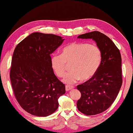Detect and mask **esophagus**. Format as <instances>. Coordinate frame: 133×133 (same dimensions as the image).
<instances>
[{"label":"esophagus","mask_w":133,"mask_h":133,"mask_svg":"<svg viewBox=\"0 0 133 133\" xmlns=\"http://www.w3.org/2000/svg\"><path fill=\"white\" fill-rule=\"evenodd\" d=\"M74 87L71 86V85H66L65 86V90L66 91H69L72 89H73Z\"/></svg>","instance_id":"1"}]
</instances>
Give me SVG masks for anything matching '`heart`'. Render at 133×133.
<instances>
[{
	"instance_id": "1",
	"label": "heart",
	"mask_w": 133,
	"mask_h": 133,
	"mask_svg": "<svg viewBox=\"0 0 133 133\" xmlns=\"http://www.w3.org/2000/svg\"><path fill=\"white\" fill-rule=\"evenodd\" d=\"M100 48L86 43H72L64 47L61 54H54L51 58V66L59 78L64 75L68 64L71 71L66 74L63 82L73 84L79 80H88L93 77L102 63Z\"/></svg>"
}]
</instances>
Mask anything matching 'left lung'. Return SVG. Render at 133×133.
<instances>
[{
    "label": "left lung",
    "mask_w": 133,
    "mask_h": 133,
    "mask_svg": "<svg viewBox=\"0 0 133 133\" xmlns=\"http://www.w3.org/2000/svg\"><path fill=\"white\" fill-rule=\"evenodd\" d=\"M78 38L92 39L102 52V63L96 73L76 87L81 92L76 104L78 109L87 115L98 114L111 106L121 88V55L111 40L99 31L81 34Z\"/></svg>",
    "instance_id": "8db88e82"
}]
</instances>
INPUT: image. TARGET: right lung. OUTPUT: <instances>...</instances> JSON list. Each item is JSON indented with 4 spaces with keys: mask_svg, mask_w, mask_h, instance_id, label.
<instances>
[{
    "mask_svg": "<svg viewBox=\"0 0 133 133\" xmlns=\"http://www.w3.org/2000/svg\"><path fill=\"white\" fill-rule=\"evenodd\" d=\"M64 39L51 34L33 33L15 47L10 78L16 99L29 113L47 116L58 108V98L65 94V85L51 66L50 54Z\"/></svg>",
    "mask_w": 133,
    "mask_h": 133,
    "instance_id": "obj_1",
    "label": "right lung"
}]
</instances>
